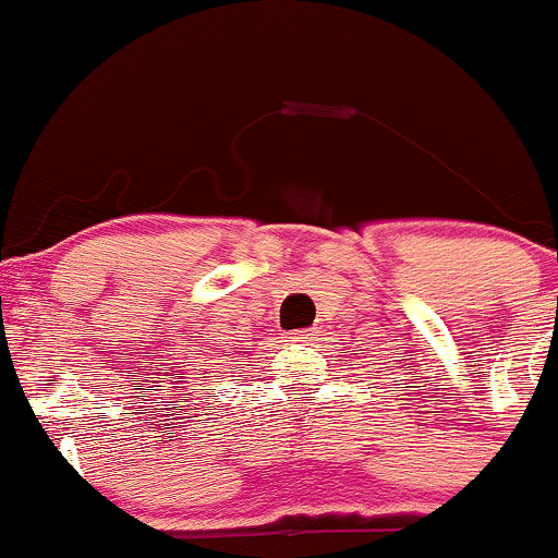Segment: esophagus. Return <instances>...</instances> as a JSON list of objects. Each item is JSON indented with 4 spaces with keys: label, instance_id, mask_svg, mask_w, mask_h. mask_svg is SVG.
I'll list each match as a JSON object with an SVG mask.
<instances>
[{
    "label": "esophagus",
    "instance_id": "1",
    "mask_svg": "<svg viewBox=\"0 0 558 558\" xmlns=\"http://www.w3.org/2000/svg\"><path fill=\"white\" fill-rule=\"evenodd\" d=\"M314 336H316V330H294V332H289V341H296V343H311L314 341Z\"/></svg>",
    "mask_w": 558,
    "mask_h": 558
}]
</instances>
